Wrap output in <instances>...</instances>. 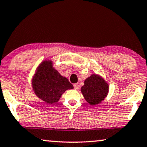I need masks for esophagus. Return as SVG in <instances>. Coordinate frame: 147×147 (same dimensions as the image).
Instances as JSON below:
<instances>
[{
	"instance_id": "1",
	"label": "esophagus",
	"mask_w": 147,
	"mask_h": 147,
	"mask_svg": "<svg viewBox=\"0 0 147 147\" xmlns=\"http://www.w3.org/2000/svg\"><path fill=\"white\" fill-rule=\"evenodd\" d=\"M74 89H75L76 90H78L79 89L78 83H75V84L74 85Z\"/></svg>"
}]
</instances>
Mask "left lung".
I'll list each match as a JSON object with an SVG mask.
<instances>
[{
  "label": "left lung",
  "mask_w": 147,
  "mask_h": 147,
  "mask_svg": "<svg viewBox=\"0 0 147 147\" xmlns=\"http://www.w3.org/2000/svg\"><path fill=\"white\" fill-rule=\"evenodd\" d=\"M81 91L85 100L91 105L101 103L107 96L109 85L102 76L93 74L84 81Z\"/></svg>",
  "instance_id": "1"
}]
</instances>
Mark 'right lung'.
I'll list each match as a JSON object with an SVG mask.
<instances>
[{
    "instance_id": "add662e5",
    "label": "right lung",
    "mask_w": 147,
    "mask_h": 147,
    "mask_svg": "<svg viewBox=\"0 0 147 147\" xmlns=\"http://www.w3.org/2000/svg\"><path fill=\"white\" fill-rule=\"evenodd\" d=\"M31 85L35 95L50 105L58 102L66 90L74 89L69 80L54 67L53 60L49 59L43 60L38 66Z\"/></svg>"
}]
</instances>
